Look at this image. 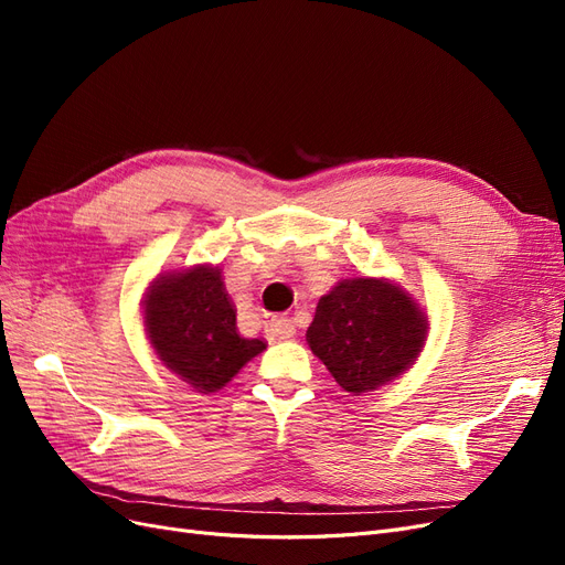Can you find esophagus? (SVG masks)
Listing matches in <instances>:
<instances>
[{
	"label": "esophagus",
	"mask_w": 565,
	"mask_h": 565,
	"mask_svg": "<svg viewBox=\"0 0 565 565\" xmlns=\"http://www.w3.org/2000/svg\"><path fill=\"white\" fill-rule=\"evenodd\" d=\"M297 334V324L289 318H270L266 320V337L270 341H280V339H292Z\"/></svg>",
	"instance_id": "1"
}]
</instances>
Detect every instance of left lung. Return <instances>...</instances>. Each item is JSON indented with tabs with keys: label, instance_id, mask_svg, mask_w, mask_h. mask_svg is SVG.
I'll return each mask as SVG.
<instances>
[{
	"label": "left lung",
	"instance_id": "left-lung-1",
	"mask_svg": "<svg viewBox=\"0 0 565 565\" xmlns=\"http://www.w3.org/2000/svg\"><path fill=\"white\" fill-rule=\"evenodd\" d=\"M429 320L396 282L351 278L320 297L306 339L334 382L361 396L396 380L426 341Z\"/></svg>",
	"mask_w": 565,
	"mask_h": 565
}]
</instances>
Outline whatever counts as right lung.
Segmentation results:
<instances>
[{
  "mask_svg": "<svg viewBox=\"0 0 565 565\" xmlns=\"http://www.w3.org/2000/svg\"><path fill=\"white\" fill-rule=\"evenodd\" d=\"M146 334L160 361L200 393L224 388L266 349L235 328V306L218 266L162 273L143 299Z\"/></svg>",
  "mask_w": 565,
  "mask_h": 565,
  "instance_id": "right-lung-1",
  "label": "right lung"
}]
</instances>
